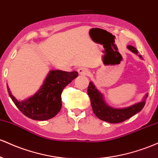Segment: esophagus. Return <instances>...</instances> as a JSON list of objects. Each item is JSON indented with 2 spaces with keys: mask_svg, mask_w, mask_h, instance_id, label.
<instances>
[{
  "mask_svg": "<svg viewBox=\"0 0 158 158\" xmlns=\"http://www.w3.org/2000/svg\"><path fill=\"white\" fill-rule=\"evenodd\" d=\"M77 72H78V73L80 74H81V75H87L89 74V70L87 69L86 68H80L78 69V70H77Z\"/></svg>",
  "mask_w": 158,
  "mask_h": 158,
  "instance_id": "34e87169",
  "label": "esophagus"
}]
</instances>
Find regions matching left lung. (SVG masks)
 <instances>
[{
	"label": "left lung",
	"mask_w": 158,
	"mask_h": 158,
	"mask_svg": "<svg viewBox=\"0 0 158 158\" xmlns=\"http://www.w3.org/2000/svg\"><path fill=\"white\" fill-rule=\"evenodd\" d=\"M127 48L131 51L133 53L137 54L138 51L134 46L128 45ZM141 57V56H139ZM87 93L90 98L93 111L95 116L101 120L105 121L110 123H119L127 118L132 117L134 115L141 110L145 106V100L140 103L125 109H114L107 106L103 100L102 95L96 89L93 83L90 82L88 86ZM147 95L146 96V98Z\"/></svg>",
	"instance_id": "obj_1"
}]
</instances>
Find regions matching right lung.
Segmentation results:
<instances>
[{
    "mask_svg": "<svg viewBox=\"0 0 158 158\" xmlns=\"http://www.w3.org/2000/svg\"><path fill=\"white\" fill-rule=\"evenodd\" d=\"M78 74L60 70H52L45 84L36 95L24 102H19L8 90L12 102L27 117L33 120H47L56 116L62 107L61 94L65 86Z\"/></svg>",
    "mask_w": 158,
    "mask_h": 158,
    "instance_id": "right-lung-1",
    "label": "right lung"
}]
</instances>
